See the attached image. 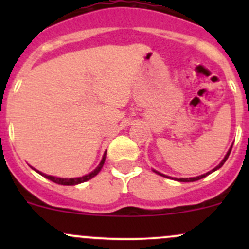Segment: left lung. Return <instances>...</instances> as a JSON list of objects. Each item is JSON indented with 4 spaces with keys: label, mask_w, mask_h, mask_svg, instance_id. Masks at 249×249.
I'll return each instance as SVG.
<instances>
[{
    "label": "left lung",
    "mask_w": 249,
    "mask_h": 249,
    "mask_svg": "<svg viewBox=\"0 0 249 249\" xmlns=\"http://www.w3.org/2000/svg\"><path fill=\"white\" fill-rule=\"evenodd\" d=\"M231 148H232V145H231V147H230V149L228 150V153H227V154H225L224 159H223L222 161L219 162V165H217V166H215L214 169H213V170H211V171H208V172L203 173V175H201V176H197V177H192V178H172V177H169V176H165V175H162V173H160V172L155 171V170H153V171H154L155 173H158V175H160V176H164V177H167V178H172V179H175V180H178V182H194V180H199V179H201V178L206 177V176H208V175H210V173H212V172L217 171L218 169H220V167H222L223 165H224V162L227 161V159H228V158H229V154H230V152H231Z\"/></svg>",
    "instance_id": "8db88e82"
}]
</instances>
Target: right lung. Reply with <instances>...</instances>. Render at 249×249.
Returning a JSON list of instances; mask_svg holds the SVG:
<instances>
[{
    "label": "right lung",
    "instance_id": "obj_1",
    "mask_svg": "<svg viewBox=\"0 0 249 249\" xmlns=\"http://www.w3.org/2000/svg\"><path fill=\"white\" fill-rule=\"evenodd\" d=\"M105 160H106V152H105L104 157H102L101 162H100L99 166H97L96 169L94 170V171H91V172L88 173V175H85V176H82V177H74V178L54 177V176H49V175H46V173L38 171V170L34 169V167H32V169H34L37 173H39V175H41V176H43V177H46V178H48V179L52 180V182L57 183V184H61V185H77V184H80V183H84V182H87V180L91 179L92 177H95V176H96L97 173L101 171L102 166H104V164H105Z\"/></svg>",
    "mask_w": 249,
    "mask_h": 249
}]
</instances>
